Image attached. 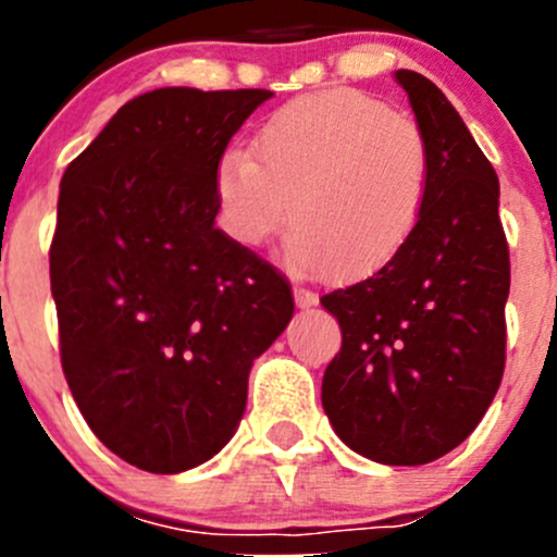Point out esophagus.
<instances>
[{"instance_id": "34e87169", "label": "esophagus", "mask_w": 557, "mask_h": 557, "mask_svg": "<svg viewBox=\"0 0 557 557\" xmlns=\"http://www.w3.org/2000/svg\"><path fill=\"white\" fill-rule=\"evenodd\" d=\"M294 299H296V307H299V310H310V307L318 305V296H314L312 290H305V288H294Z\"/></svg>"}]
</instances>
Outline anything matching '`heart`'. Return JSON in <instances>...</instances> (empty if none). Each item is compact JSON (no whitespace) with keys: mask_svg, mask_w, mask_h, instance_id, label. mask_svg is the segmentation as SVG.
<instances>
[{"mask_svg":"<svg viewBox=\"0 0 557 557\" xmlns=\"http://www.w3.org/2000/svg\"><path fill=\"white\" fill-rule=\"evenodd\" d=\"M429 174V145L409 117L369 94L325 88L277 107L258 128L256 153L228 148L221 156L215 199L239 245H263L294 210L290 269L325 274L336 267L358 277L409 243Z\"/></svg>","mask_w":557,"mask_h":557,"instance_id":"1","label":"heart"}]
</instances>
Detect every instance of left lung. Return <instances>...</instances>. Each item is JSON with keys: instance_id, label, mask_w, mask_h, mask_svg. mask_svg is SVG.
Returning <instances> with one entry per match:
<instances>
[{"instance_id": "8db88e82", "label": "left lung", "mask_w": 557, "mask_h": 557, "mask_svg": "<svg viewBox=\"0 0 557 557\" xmlns=\"http://www.w3.org/2000/svg\"><path fill=\"white\" fill-rule=\"evenodd\" d=\"M431 174L418 228L396 258L323 296L342 350L323 409L350 450L387 466L442 458L482 420L504 374L509 247L498 177L445 94L398 70Z\"/></svg>"}]
</instances>
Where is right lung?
<instances>
[{"label":"right lung","mask_w":557,"mask_h":557,"mask_svg":"<svg viewBox=\"0 0 557 557\" xmlns=\"http://www.w3.org/2000/svg\"><path fill=\"white\" fill-rule=\"evenodd\" d=\"M272 91L156 88L61 177L50 245L61 367L99 442L153 474L228 445L294 318L283 274L215 228V170Z\"/></svg>","instance_id":"add662e5"}]
</instances>
